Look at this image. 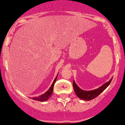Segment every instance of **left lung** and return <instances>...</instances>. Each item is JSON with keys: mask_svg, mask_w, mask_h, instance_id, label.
<instances>
[{"mask_svg": "<svg viewBox=\"0 0 125 125\" xmlns=\"http://www.w3.org/2000/svg\"><path fill=\"white\" fill-rule=\"evenodd\" d=\"M112 80V79H110V80L109 82H106L104 84H103L102 86H100V88H97V89H95L94 90H90V91H84L82 90V89H80L79 87H78L76 84L75 83V82H73V86L74 90H75V93L76 95H77L78 98H80V99L82 100H93V99L95 98L96 97H97L102 92H103L104 90H105L106 88L108 87L109 85L110 84Z\"/></svg>", "mask_w": 125, "mask_h": 125, "instance_id": "1", "label": "left lung"}]
</instances>
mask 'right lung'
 Masks as SVG:
<instances>
[{
  "label": "right lung",
  "instance_id": "obj_1",
  "mask_svg": "<svg viewBox=\"0 0 125 125\" xmlns=\"http://www.w3.org/2000/svg\"><path fill=\"white\" fill-rule=\"evenodd\" d=\"M57 76L55 78L54 81L53 82L52 85H51L50 88L49 89V90H47V92H45V93H43V95H40V96H37V97L33 98V100L36 101H40V102H45V101H47V100H49L50 98V96H52L53 93V86H54V84L55 83L56 79H57Z\"/></svg>",
  "mask_w": 125,
  "mask_h": 125
}]
</instances>
